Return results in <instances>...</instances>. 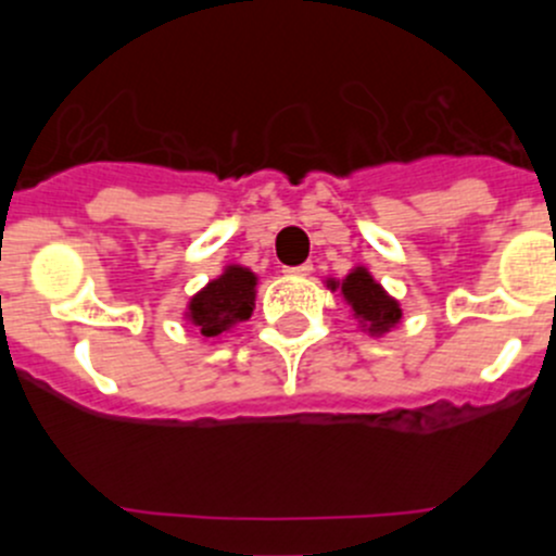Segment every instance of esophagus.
<instances>
[{"instance_id": "34e87169", "label": "esophagus", "mask_w": 556, "mask_h": 556, "mask_svg": "<svg viewBox=\"0 0 556 556\" xmlns=\"http://www.w3.org/2000/svg\"><path fill=\"white\" fill-rule=\"evenodd\" d=\"M288 274H295V277H306V274H312V263H301V266H290L285 268Z\"/></svg>"}]
</instances>
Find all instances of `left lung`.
<instances>
[{"label":"left lung","mask_w":556,"mask_h":556,"mask_svg":"<svg viewBox=\"0 0 556 556\" xmlns=\"http://www.w3.org/2000/svg\"><path fill=\"white\" fill-rule=\"evenodd\" d=\"M341 293H344L346 304L352 306L355 317L361 323H368L371 333H384L392 325L401 319V306L395 299L384 293L382 285L374 282L371 274L366 268H355L350 277L341 282Z\"/></svg>","instance_id":"left-lung-1"}]
</instances>
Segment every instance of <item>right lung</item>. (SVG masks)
Instances as JSON below:
<instances>
[{
  "label": "right lung",
  "instance_id": "1",
  "mask_svg": "<svg viewBox=\"0 0 556 556\" xmlns=\"http://www.w3.org/2000/svg\"><path fill=\"white\" fill-rule=\"evenodd\" d=\"M255 309V274L242 266H228L201 293L190 299L188 319L204 339L226 333L231 325L250 319Z\"/></svg>",
  "mask_w": 556,
  "mask_h": 556
}]
</instances>
